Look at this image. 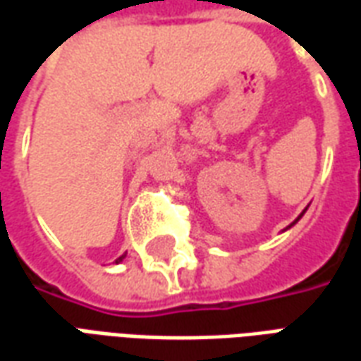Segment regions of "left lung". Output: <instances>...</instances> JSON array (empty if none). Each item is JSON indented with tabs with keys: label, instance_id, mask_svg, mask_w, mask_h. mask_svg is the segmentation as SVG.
<instances>
[{
	"label": "left lung",
	"instance_id": "obj_1",
	"mask_svg": "<svg viewBox=\"0 0 361 361\" xmlns=\"http://www.w3.org/2000/svg\"><path fill=\"white\" fill-rule=\"evenodd\" d=\"M305 211H307V209H303V212H305ZM303 212H302V214H300V216H298V219H295V220H294V222H292V224H290V226H286V228H284V230H290V228L294 226L295 222H298V220H300V219H302V216H303Z\"/></svg>",
	"mask_w": 361,
	"mask_h": 361
}]
</instances>
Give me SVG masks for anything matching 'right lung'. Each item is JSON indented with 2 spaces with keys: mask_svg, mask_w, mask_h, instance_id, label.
<instances>
[{
  "mask_svg": "<svg viewBox=\"0 0 361 361\" xmlns=\"http://www.w3.org/2000/svg\"><path fill=\"white\" fill-rule=\"evenodd\" d=\"M123 257H126V255H121V257L116 259V263H119V261H123Z\"/></svg>",
  "mask_w": 361,
  "mask_h": 361,
  "instance_id": "1",
  "label": "right lung"
}]
</instances>
